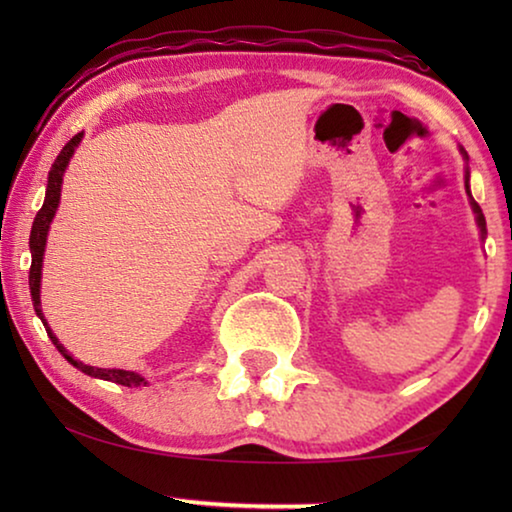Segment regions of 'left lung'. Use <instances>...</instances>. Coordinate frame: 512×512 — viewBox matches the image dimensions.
Segmentation results:
<instances>
[{
  "label": "left lung",
  "mask_w": 512,
  "mask_h": 512,
  "mask_svg": "<svg viewBox=\"0 0 512 512\" xmlns=\"http://www.w3.org/2000/svg\"><path fill=\"white\" fill-rule=\"evenodd\" d=\"M459 151H461V156H464V160H468V153H466L464 149H461V146H459ZM468 179H471V172H468V167H466V193H468V200H471V209H473V214H475V221H478L480 237H482V240H485V235H487V223H485V214H482V209H480L478 202L473 200V195H471V186H468Z\"/></svg>",
  "instance_id": "obj_1"
}]
</instances>
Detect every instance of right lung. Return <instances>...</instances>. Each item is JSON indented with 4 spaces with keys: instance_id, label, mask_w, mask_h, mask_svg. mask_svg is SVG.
Returning <instances> with one entry per match:
<instances>
[{
    "instance_id": "add662e5",
    "label": "right lung",
    "mask_w": 512,
    "mask_h": 512,
    "mask_svg": "<svg viewBox=\"0 0 512 512\" xmlns=\"http://www.w3.org/2000/svg\"><path fill=\"white\" fill-rule=\"evenodd\" d=\"M83 139V132L79 135H74L69 142L65 144V149L58 153V158H55V163L51 167V172H48V184H46V198H44V205L34 216V223H32V233H30V254H32V265H30V293H32V305H34V312H37V317L41 319V324L46 326V333L48 338L55 347H58V352L65 356V359L72 363L74 368H79L81 373H86L90 377H97V380H107V382H116V384H123V387H146V380L142 375L132 373V370H118V368H95V366H86V363L76 361L72 354L67 352L65 347H62V342L55 338V333L51 331V326L46 324L44 319V312H41V268H44V251H46V237H48V228H51L53 223V216L58 212V205H60V191H62V177H65V170L69 165V158L74 156L76 146L81 144Z\"/></svg>"
}]
</instances>
